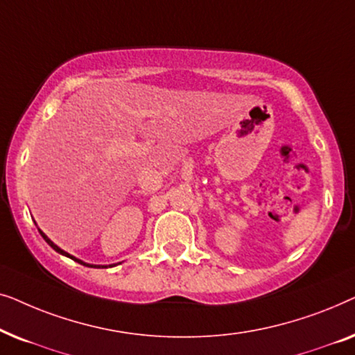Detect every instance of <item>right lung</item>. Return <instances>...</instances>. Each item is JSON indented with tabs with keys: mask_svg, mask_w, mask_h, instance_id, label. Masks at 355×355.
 <instances>
[{
	"mask_svg": "<svg viewBox=\"0 0 355 355\" xmlns=\"http://www.w3.org/2000/svg\"><path fill=\"white\" fill-rule=\"evenodd\" d=\"M38 231H40V230H38ZM40 234H42V237H43V239H45V241L48 242V245H50V247H53V249H55V250L58 252V254H61V255H66V257H69V259H72V260H74V261H77V263H82V265H85V266H100V265H90V263H84V261H82V260H79V259H76V257H72L71 254H67V252H64V250H62V249H60V247H58V245L55 244V242H53V241H50V239H48V237L45 236V232H42V231H40Z\"/></svg>",
	"mask_w": 355,
	"mask_h": 355,
	"instance_id": "1",
	"label": "right lung"
}]
</instances>
